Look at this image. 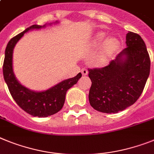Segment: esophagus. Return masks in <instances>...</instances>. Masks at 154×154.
Listing matches in <instances>:
<instances>
[{
	"mask_svg": "<svg viewBox=\"0 0 154 154\" xmlns=\"http://www.w3.org/2000/svg\"><path fill=\"white\" fill-rule=\"evenodd\" d=\"M81 72H82V75H87L88 70L86 68H82V70H81Z\"/></svg>",
	"mask_w": 154,
	"mask_h": 154,
	"instance_id": "1",
	"label": "esophagus"
}]
</instances>
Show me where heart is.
I'll use <instances>...</instances> for the list:
<instances>
[{"mask_svg": "<svg viewBox=\"0 0 154 154\" xmlns=\"http://www.w3.org/2000/svg\"><path fill=\"white\" fill-rule=\"evenodd\" d=\"M105 34L103 32H99L97 34L95 39V43L97 45L100 44L104 39ZM119 46V41L115 37H110L106 39L103 43V46L100 52L97 57V61L98 63L104 62L111 54L117 50Z\"/></svg>", "mask_w": 154, "mask_h": 154, "instance_id": "obj_1", "label": "heart"}]
</instances>
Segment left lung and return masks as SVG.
Instances as JSON below:
<instances>
[{
	"label": "left lung",
	"instance_id": "1",
	"mask_svg": "<svg viewBox=\"0 0 154 154\" xmlns=\"http://www.w3.org/2000/svg\"><path fill=\"white\" fill-rule=\"evenodd\" d=\"M126 45L115 60L101 68L89 69L92 85L90 103L103 113H118L141 96L149 77L150 59L146 44L137 33L126 34Z\"/></svg>",
	"mask_w": 154,
	"mask_h": 154
}]
</instances>
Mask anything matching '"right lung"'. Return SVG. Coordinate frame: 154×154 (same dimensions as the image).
I'll return each instance as SVG.
<instances>
[{"mask_svg": "<svg viewBox=\"0 0 154 154\" xmlns=\"http://www.w3.org/2000/svg\"><path fill=\"white\" fill-rule=\"evenodd\" d=\"M57 22H56V23ZM46 25L43 26L32 25L11 39L5 50L3 64L4 79L14 100L23 111L38 118H45L58 112L63 107L68 90L77 83L78 80L82 77V74L79 72L73 78L64 80L53 87L41 92L32 91L25 87L15 78L12 67V55L14 46L26 32L31 29L44 28ZM49 25H51V23Z\"/></svg>", "mask_w": 154, "mask_h": 154, "instance_id": "right-lung-1", "label": "right lung"}]
</instances>
